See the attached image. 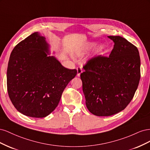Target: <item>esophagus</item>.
<instances>
[{
  "instance_id": "esophagus-1",
  "label": "esophagus",
  "mask_w": 150,
  "mask_h": 150,
  "mask_svg": "<svg viewBox=\"0 0 150 150\" xmlns=\"http://www.w3.org/2000/svg\"><path fill=\"white\" fill-rule=\"evenodd\" d=\"M83 70L82 67H77V72H78V74H77V76L79 77L80 75H81V74L83 72Z\"/></svg>"
}]
</instances>
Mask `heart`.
I'll return each instance as SVG.
<instances>
[{"label":"heart","instance_id":"1","mask_svg":"<svg viewBox=\"0 0 150 150\" xmlns=\"http://www.w3.org/2000/svg\"><path fill=\"white\" fill-rule=\"evenodd\" d=\"M96 43L94 42H89L88 44V49L89 48H92L93 47H94L96 46ZM104 49H105V47H104V45L101 44H99V46L97 47L96 49V52L97 54H99V55H100V54H102L104 51Z\"/></svg>","mask_w":150,"mask_h":150}]
</instances>
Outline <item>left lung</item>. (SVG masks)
I'll return each instance as SVG.
<instances>
[{
  "label": "left lung",
  "instance_id": "1",
  "mask_svg": "<svg viewBox=\"0 0 150 150\" xmlns=\"http://www.w3.org/2000/svg\"><path fill=\"white\" fill-rule=\"evenodd\" d=\"M108 38L115 43L109 57L91 59L80 76L86 107L98 116L123 110L132 100L140 79L137 47L121 36Z\"/></svg>",
  "mask_w": 150,
  "mask_h": 150
}]
</instances>
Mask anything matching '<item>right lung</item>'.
<instances>
[{"label": "right lung", "instance_id": "obj_1", "mask_svg": "<svg viewBox=\"0 0 150 150\" xmlns=\"http://www.w3.org/2000/svg\"><path fill=\"white\" fill-rule=\"evenodd\" d=\"M49 45L38 32L13 48L7 72L8 96L16 110L44 117L55 110L63 91L77 74L50 55Z\"/></svg>", "mask_w": 150, "mask_h": 150}]
</instances>
